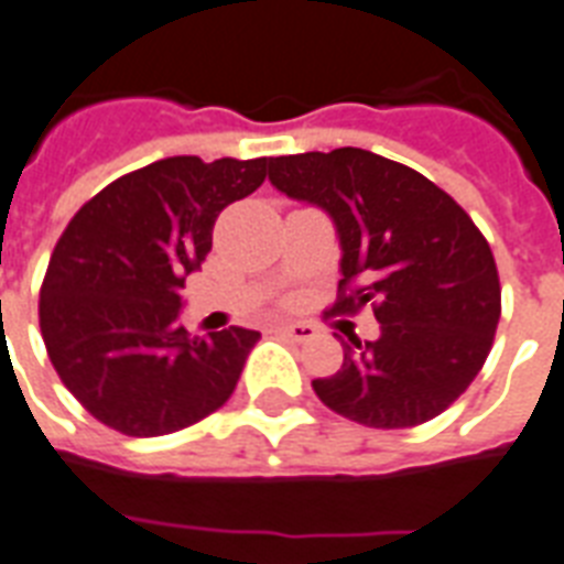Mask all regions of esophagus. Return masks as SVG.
Here are the masks:
<instances>
[{"label":"esophagus","instance_id":"esophagus-1","mask_svg":"<svg viewBox=\"0 0 564 564\" xmlns=\"http://www.w3.org/2000/svg\"><path fill=\"white\" fill-rule=\"evenodd\" d=\"M279 332L291 337V340H296V344H308V340L317 337V326H311V323H282Z\"/></svg>","mask_w":564,"mask_h":564}]
</instances>
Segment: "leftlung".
Instances as JSON below:
<instances>
[{"instance_id": "obj_1", "label": "left lung", "mask_w": 564, "mask_h": 564, "mask_svg": "<svg viewBox=\"0 0 564 564\" xmlns=\"http://www.w3.org/2000/svg\"><path fill=\"white\" fill-rule=\"evenodd\" d=\"M270 183L317 206L340 241L337 314L372 305L381 335L344 340L319 402L367 427H413L466 393L492 349L501 282L463 206L419 171L364 148L276 156ZM356 285L352 295L345 288Z\"/></svg>"}]
</instances>
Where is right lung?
<instances>
[{
    "instance_id": "right-lung-1",
    "label": "right lung",
    "mask_w": 564,
    "mask_h": 564,
    "mask_svg": "<svg viewBox=\"0 0 564 564\" xmlns=\"http://www.w3.org/2000/svg\"><path fill=\"white\" fill-rule=\"evenodd\" d=\"M268 156H165L112 180L63 229L40 288V332L84 408L128 436L174 434L227 402L259 340L188 335L183 285L220 209L264 183Z\"/></svg>"
}]
</instances>
